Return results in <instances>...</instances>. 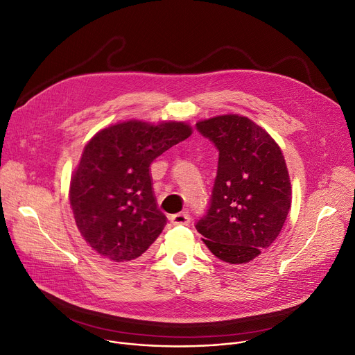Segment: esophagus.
<instances>
[{
    "label": "esophagus",
    "instance_id": "esophagus-1",
    "mask_svg": "<svg viewBox=\"0 0 355 355\" xmlns=\"http://www.w3.org/2000/svg\"><path fill=\"white\" fill-rule=\"evenodd\" d=\"M191 217L187 211H181V213H177V214H173L170 217V221L173 223L174 226H187L190 223Z\"/></svg>",
    "mask_w": 355,
    "mask_h": 355
}]
</instances>
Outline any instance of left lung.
<instances>
[{
  "mask_svg": "<svg viewBox=\"0 0 355 355\" xmlns=\"http://www.w3.org/2000/svg\"><path fill=\"white\" fill-rule=\"evenodd\" d=\"M196 128L218 151L209 207L196 229L223 262L249 263L273 243L291 209L282 151L245 116H216Z\"/></svg>",
  "mask_w": 355,
  "mask_h": 355,
  "instance_id": "8db88e82",
  "label": "left lung"
}]
</instances>
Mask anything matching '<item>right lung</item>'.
Returning a JSON list of instances; mask_svg holds the SVG:
<instances>
[{
	"instance_id": "right-lung-1",
	"label": "right lung",
	"mask_w": 355,
	"mask_h": 355,
	"mask_svg": "<svg viewBox=\"0 0 355 355\" xmlns=\"http://www.w3.org/2000/svg\"><path fill=\"white\" fill-rule=\"evenodd\" d=\"M190 135L182 122L129 121L101 130L85 146L70 182V204L82 236L109 262H132L162 232L166 217L149 166Z\"/></svg>"
}]
</instances>
